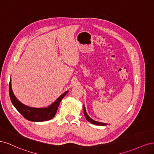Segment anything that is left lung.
<instances>
[{"label":"left lung","instance_id":"1","mask_svg":"<svg viewBox=\"0 0 154 154\" xmlns=\"http://www.w3.org/2000/svg\"><path fill=\"white\" fill-rule=\"evenodd\" d=\"M83 112H84L85 117L86 119L88 121V122H90V123L94 124V125H99V126H105V125H107L106 123H101V122H96V121L93 120L92 118H91L89 116H88V115L87 114V113L86 110H85V107L84 105H83Z\"/></svg>","mask_w":154,"mask_h":154}]
</instances>
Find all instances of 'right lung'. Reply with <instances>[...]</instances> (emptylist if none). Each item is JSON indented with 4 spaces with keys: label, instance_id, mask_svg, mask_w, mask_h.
<instances>
[{
    "label": "right lung",
    "instance_id": "1",
    "mask_svg": "<svg viewBox=\"0 0 154 154\" xmlns=\"http://www.w3.org/2000/svg\"><path fill=\"white\" fill-rule=\"evenodd\" d=\"M10 96L13 106L19 112L23 117L26 119L33 122H41L50 120L54 118L57 113L60 101L67 94L68 91L65 92L62 95H60L51 105L45 107V108H35L27 106L18 100L13 92L11 87V80L10 79Z\"/></svg>",
    "mask_w": 154,
    "mask_h": 154
}]
</instances>
